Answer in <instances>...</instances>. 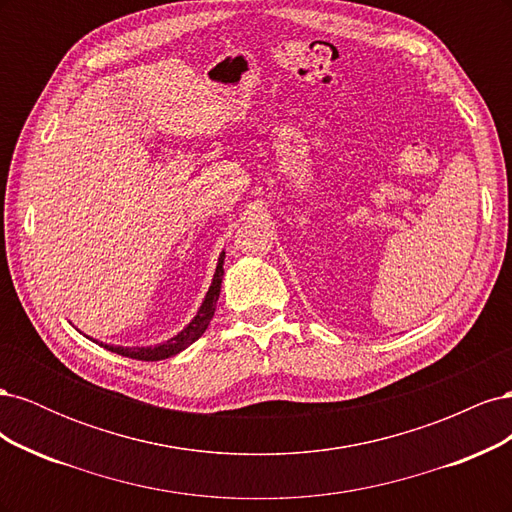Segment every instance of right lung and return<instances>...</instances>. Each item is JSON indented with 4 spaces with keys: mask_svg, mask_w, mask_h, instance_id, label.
Returning <instances> with one entry per match:
<instances>
[{
    "mask_svg": "<svg viewBox=\"0 0 512 512\" xmlns=\"http://www.w3.org/2000/svg\"><path fill=\"white\" fill-rule=\"evenodd\" d=\"M224 258H226V252H222L218 258V267H215L211 286L205 294L203 303H200L196 316L190 320V324H185V327L177 335L166 339V342L156 344V346H115V344H104V342H100V339H94V337H89V339L106 350H111L121 356H130V359H136V361H162V359H168V356H175V354L183 352L207 331L209 322L215 314V303H218V299H220V288H222V277H224Z\"/></svg>",
    "mask_w": 512,
    "mask_h": 512,
    "instance_id": "right-lung-1",
    "label": "right lung"
}]
</instances>
